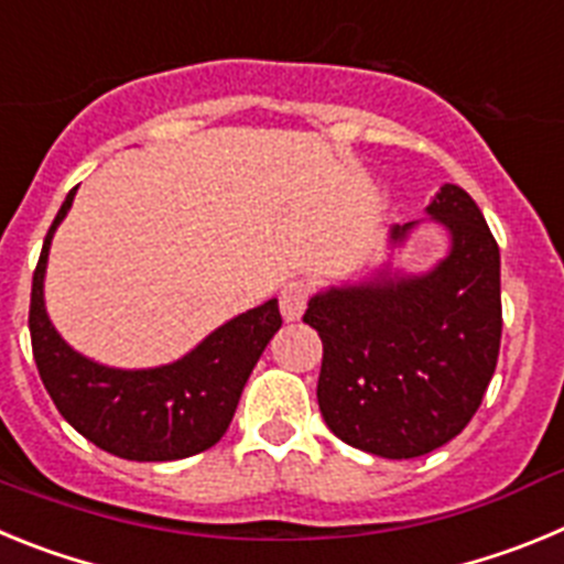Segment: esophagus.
Returning a JSON list of instances; mask_svg holds the SVG:
<instances>
[{"instance_id": "obj_1", "label": "esophagus", "mask_w": 564, "mask_h": 564, "mask_svg": "<svg viewBox=\"0 0 564 564\" xmlns=\"http://www.w3.org/2000/svg\"><path fill=\"white\" fill-rule=\"evenodd\" d=\"M307 299H311V288H307L302 279H293V282H288V285L279 291V311H282L285 322L302 318V313H305L307 307Z\"/></svg>"}]
</instances>
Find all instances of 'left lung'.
<instances>
[{
  "label": "left lung",
  "instance_id": "obj_1",
  "mask_svg": "<svg viewBox=\"0 0 564 564\" xmlns=\"http://www.w3.org/2000/svg\"><path fill=\"white\" fill-rule=\"evenodd\" d=\"M423 221L447 231V253L406 272L397 253ZM305 322L325 344L316 398L333 435L387 460L441 449L475 417L500 352V248L477 203L443 183L426 220L387 228L376 271L313 293Z\"/></svg>",
  "mask_w": 564,
  "mask_h": 564
}]
</instances>
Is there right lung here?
Here are the masks:
<instances>
[{
    "mask_svg": "<svg viewBox=\"0 0 564 564\" xmlns=\"http://www.w3.org/2000/svg\"><path fill=\"white\" fill-rule=\"evenodd\" d=\"M76 192L67 194L44 237L30 291V341L50 398L73 430L123 460H183L212 449L226 435L259 356L282 327L279 302L268 299L228 318L186 356L158 367L123 370L73 350L50 322L44 273L53 234Z\"/></svg>",
    "mask_w": 564,
    "mask_h": 564,
    "instance_id": "obj_1",
    "label": "right lung"
}]
</instances>
